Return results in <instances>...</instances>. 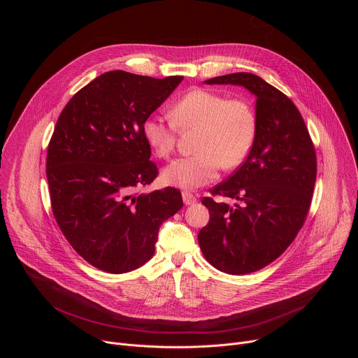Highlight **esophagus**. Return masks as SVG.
<instances>
[{
	"label": "esophagus",
	"instance_id": "obj_1",
	"mask_svg": "<svg viewBox=\"0 0 358 358\" xmlns=\"http://www.w3.org/2000/svg\"><path fill=\"white\" fill-rule=\"evenodd\" d=\"M182 201H184L185 206H192V203L196 202V198H195L194 194H191L188 191H182Z\"/></svg>",
	"mask_w": 358,
	"mask_h": 358
}]
</instances>
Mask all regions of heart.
I'll use <instances>...</instances> for the list:
<instances>
[{"label":"heart","instance_id":"obj_1","mask_svg":"<svg viewBox=\"0 0 358 358\" xmlns=\"http://www.w3.org/2000/svg\"><path fill=\"white\" fill-rule=\"evenodd\" d=\"M170 116L171 120L148 116L141 133L157 157L169 159L178 129L199 127L196 155L174 160L162 173L163 181L177 188L196 189L215 181L222 164L227 169L239 166L257 138V115L248 101L227 99L214 90H188L174 101Z\"/></svg>","mask_w":358,"mask_h":358}]
</instances>
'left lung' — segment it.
Listing matches in <instances>:
<instances>
[{
    "label": "left lung",
    "mask_w": 358,
    "mask_h": 358,
    "mask_svg": "<svg viewBox=\"0 0 358 358\" xmlns=\"http://www.w3.org/2000/svg\"><path fill=\"white\" fill-rule=\"evenodd\" d=\"M207 85L242 86L257 97L258 130L245 163L206 196L210 222L198 234L206 259L229 275L257 272L278 259L296 238L309 213L316 182V151L293 101L262 78L229 73Z\"/></svg>",
    "instance_id": "obj_1"
}]
</instances>
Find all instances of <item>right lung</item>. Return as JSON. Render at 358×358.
Instances as JSON below:
<instances>
[{
    "mask_svg": "<svg viewBox=\"0 0 358 358\" xmlns=\"http://www.w3.org/2000/svg\"><path fill=\"white\" fill-rule=\"evenodd\" d=\"M182 79L106 72L82 87L57 122L46 156L52 211L72 248L100 271L126 273L144 265L162 224L182 207L173 187L131 194L159 173L143 122Z\"/></svg>",
    "mask_w": 358,
    "mask_h": 358,
    "instance_id": "add662e5",
    "label": "right lung"
}]
</instances>
